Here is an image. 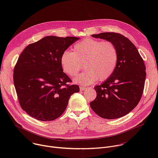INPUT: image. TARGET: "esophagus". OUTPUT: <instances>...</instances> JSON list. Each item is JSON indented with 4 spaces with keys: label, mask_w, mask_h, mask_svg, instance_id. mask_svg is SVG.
I'll return each instance as SVG.
<instances>
[{
    "label": "esophagus",
    "mask_w": 158,
    "mask_h": 158,
    "mask_svg": "<svg viewBox=\"0 0 158 158\" xmlns=\"http://www.w3.org/2000/svg\"><path fill=\"white\" fill-rule=\"evenodd\" d=\"M79 89H80V91H84V90H86L87 89V87H79Z\"/></svg>",
    "instance_id": "1"
}]
</instances>
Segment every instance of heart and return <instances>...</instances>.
Here are the masks:
<instances>
[{
    "mask_svg": "<svg viewBox=\"0 0 158 158\" xmlns=\"http://www.w3.org/2000/svg\"><path fill=\"white\" fill-rule=\"evenodd\" d=\"M118 53L115 45L110 41L85 39L75 44L73 52L65 51L60 57L63 71L71 77L77 75L84 62V72L78 75L74 82L89 85L98 80L104 81L114 72Z\"/></svg>",
    "mask_w": 158,
    "mask_h": 158,
    "instance_id": "b5f03b06",
    "label": "heart"
}]
</instances>
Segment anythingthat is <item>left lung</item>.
<instances>
[{
  "instance_id": "8db88e82",
  "label": "left lung",
  "mask_w": 158,
  "mask_h": 158,
  "mask_svg": "<svg viewBox=\"0 0 158 158\" xmlns=\"http://www.w3.org/2000/svg\"><path fill=\"white\" fill-rule=\"evenodd\" d=\"M92 37L113 43L118 59L112 76L94 87L97 96L90 106L101 118H121L134 109L142 96L146 76L143 59L131 41L120 34L103 32Z\"/></svg>"
}]
</instances>
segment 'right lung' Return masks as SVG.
<instances>
[{
  "label": "right lung",
  "instance_id": "1",
  "mask_svg": "<svg viewBox=\"0 0 158 158\" xmlns=\"http://www.w3.org/2000/svg\"><path fill=\"white\" fill-rule=\"evenodd\" d=\"M79 37H44L27 46L14 70V83L19 104L30 116L42 121H53L65 110L77 85L63 72L62 53Z\"/></svg>",
  "mask_w": 158,
  "mask_h": 158
}]
</instances>
